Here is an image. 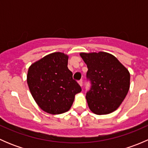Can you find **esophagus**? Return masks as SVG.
<instances>
[{
  "label": "esophagus",
  "instance_id": "esophagus-1",
  "mask_svg": "<svg viewBox=\"0 0 148 148\" xmlns=\"http://www.w3.org/2000/svg\"><path fill=\"white\" fill-rule=\"evenodd\" d=\"M78 83H79V84L80 85V86H82V84H83V81L82 80H79V81L78 82Z\"/></svg>",
  "mask_w": 148,
  "mask_h": 148
}]
</instances>
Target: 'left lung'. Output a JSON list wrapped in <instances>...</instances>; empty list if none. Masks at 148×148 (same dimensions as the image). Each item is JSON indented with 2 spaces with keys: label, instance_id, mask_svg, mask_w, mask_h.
<instances>
[{
  "label": "left lung",
  "instance_id": "obj_1",
  "mask_svg": "<svg viewBox=\"0 0 148 148\" xmlns=\"http://www.w3.org/2000/svg\"><path fill=\"white\" fill-rule=\"evenodd\" d=\"M79 54L87 66L86 77L92 84L86 95L89 110L99 115L113 112L129 91V71L111 53L99 51Z\"/></svg>",
  "mask_w": 148,
  "mask_h": 148
}]
</instances>
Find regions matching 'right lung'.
Returning a JSON list of instances; mask_svg holds the SVG:
<instances>
[{"label":"right lung","instance_id":"right-lung-1","mask_svg":"<svg viewBox=\"0 0 148 148\" xmlns=\"http://www.w3.org/2000/svg\"><path fill=\"white\" fill-rule=\"evenodd\" d=\"M68 59L69 56L64 53L54 52L28 68L27 84L31 95L38 107L49 114L69 111L75 95L82 91L68 69Z\"/></svg>","mask_w":148,"mask_h":148}]
</instances>
